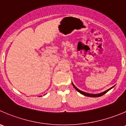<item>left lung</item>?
I'll return each instance as SVG.
<instances>
[{
	"mask_svg": "<svg viewBox=\"0 0 126 126\" xmlns=\"http://www.w3.org/2000/svg\"><path fill=\"white\" fill-rule=\"evenodd\" d=\"M72 84H73V86H74V87L76 89V90L78 92H79L80 93V94H82V95H84V96H87V97H101V96H102V95H104V94H105L107 92L109 91V90H110V89H113V88L114 87V86H115V85H114V86H113V87H111L110 89H108V90H106V91L100 93V94H89V93H87V92H85L81 91V90H79V89H78V88H77L76 87L75 85H74V84H73V82H72Z\"/></svg>",
	"mask_w": 126,
	"mask_h": 126,
	"instance_id": "1",
	"label": "left lung"
}]
</instances>
